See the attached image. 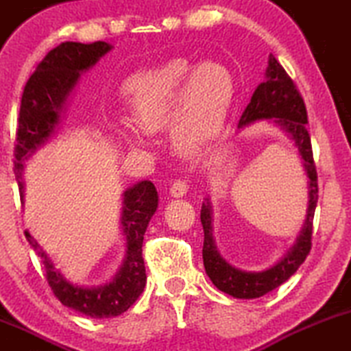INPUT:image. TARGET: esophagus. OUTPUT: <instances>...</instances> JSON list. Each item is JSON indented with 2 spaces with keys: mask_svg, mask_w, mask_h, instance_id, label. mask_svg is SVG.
Wrapping results in <instances>:
<instances>
[{
  "mask_svg": "<svg viewBox=\"0 0 351 351\" xmlns=\"http://www.w3.org/2000/svg\"><path fill=\"white\" fill-rule=\"evenodd\" d=\"M187 189H189V186H187V182H184V180H180V179H177V180H174V182L171 184V189H169V194H171L172 197H184L187 194Z\"/></svg>",
  "mask_w": 351,
  "mask_h": 351,
  "instance_id": "esophagus-1",
  "label": "esophagus"
}]
</instances>
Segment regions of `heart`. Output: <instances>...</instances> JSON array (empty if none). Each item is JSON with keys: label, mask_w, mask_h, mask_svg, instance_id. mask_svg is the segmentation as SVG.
<instances>
[{"label": "heart", "mask_w": 351, "mask_h": 351, "mask_svg": "<svg viewBox=\"0 0 351 351\" xmlns=\"http://www.w3.org/2000/svg\"><path fill=\"white\" fill-rule=\"evenodd\" d=\"M132 119L117 132L131 147H147L149 134L169 128L179 154L197 157L219 139L235 99V80L223 64L186 59L144 71L125 84Z\"/></svg>", "instance_id": "1"}]
</instances>
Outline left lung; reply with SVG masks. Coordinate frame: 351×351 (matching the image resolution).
Returning <instances> with one entry per match:
<instances>
[{
  "label": "left lung",
  "mask_w": 351,
  "mask_h": 351,
  "mask_svg": "<svg viewBox=\"0 0 351 351\" xmlns=\"http://www.w3.org/2000/svg\"><path fill=\"white\" fill-rule=\"evenodd\" d=\"M267 119L269 123L280 128L297 147L298 156L306 174V187H308V207L303 227L297 240L290 250L269 269L261 271L242 270L230 265L220 255L215 245L214 226H212V204L210 199H206L200 208V222L204 227V249L202 258L206 274L212 283L220 292L230 295L234 298H258L262 295L271 292L280 287L283 282L298 270V267L305 262L306 255L312 249V230H313V214L318 200V184L317 171H315L312 144L306 131V109L300 93L295 88L293 81L282 68L280 62L274 54L269 56V66L265 69V80L257 86L252 99L247 104L245 111L239 121V129Z\"/></svg>",
  "instance_id": "8db88e82"
}]
</instances>
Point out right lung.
<instances>
[{
	"instance_id": "right-lung-1",
	"label": "right lung",
	"mask_w": 351,
	"mask_h": 351,
	"mask_svg": "<svg viewBox=\"0 0 351 351\" xmlns=\"http://www.w3.org/2000/svg\"><path fill=\"white\" fill-rule=\"evenodd\" d=\"M114 48L104 41L62 43L51 49L39 62L33 76L26 82L19 109L16 147H14V176L19 194L25 199L23 172L25 162L41 145L54 137L59 121L64 116L68 101L81 74L88 73L102 56ZM159 206V197L151 180H141L125 189L121 207V228L125 237V257L121 269L102 285L84 287L69 282L54 267L46 250L36 239L25 232L27 242L45 265L46 278L58 300L68 308L90 318H112L124 313L139 298L145 287L143 242L145 228Z\"/></svg>"
}]
</instances>
